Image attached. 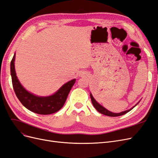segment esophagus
I'll use <instances>...</instances> for the list:
<instances>
[{"instance_id": "esophagus-1", "label": "esophagus", "mask_w": 158, "mask_h": 158, "mask_svg": "<svg viewBox=\"0 0 158 158\" xmlns=\"http://www.w3.org/2000/svg\"><path fill=\"white\" fill-rule=\"evenodd\" d=\"M79 76H84V74H83V73H79Z\"/></svg>"}]
</instances>
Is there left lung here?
I'll list each match as a JSON object with an SVG mask.
<instances>
[{"label": "left lung", "instance_id": "1", "mask_svg": "<svg viewBox=\"0 0 158 158\" xmlns=\"http://www.w3.org/2000/svg\"><path fill=\"white\" fill-rule=\"evenodd\" d=\"M90 98H91V100H92V104L94 107L95 108V109L97 110V111L102 113L103 114H105V115H107V116H109V117H118V116H121V115H123V114H125L126 113H127L128 112H129L130 111H131V110L135 107V106H136V105L138 104V103L140 102V101L138 102L135 106L132 107V108H131L130 109L128 110H126V111H122L121 113H113L111 111H109V110H107V109L105 108L104 107H103L102 105H100L99 103H98L96 101H95V99H94V98L93 97L92 94L90 93Z\"/></svg>", "mask_w": 158, "mask_h": 158}]
</instances>
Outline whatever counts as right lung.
Listing matches in <instances>:
<instances>
[{"instance_id": "add662e5", "label": "right lung", "mask_w": 158, "mask_h": 158, "mask_svg": "<svg viewBox=\"0 0 158 158\" xmlns=\"http://www.w3.org/2000/svg\"><path fill=\"white\" fill-rule=\"evenodd\" d=\"M15 56L14 53L10 63V74L14 90L23 106L30 111L40 114H49L59 111L63 107L76 79L63 84L52 95L38 96L26 90L18 79L14 66Z\"/></svg>"}]
</instances>
